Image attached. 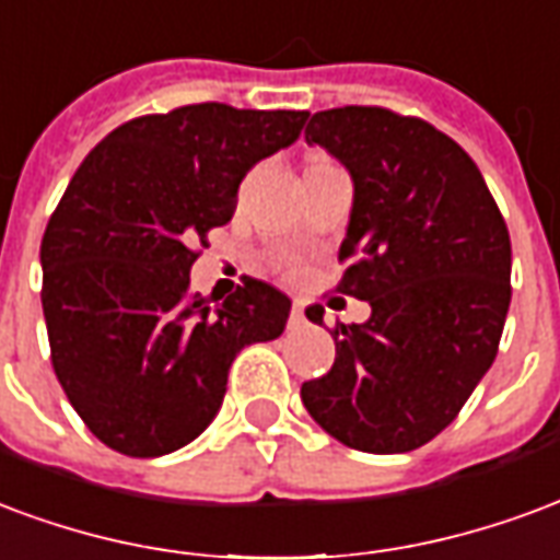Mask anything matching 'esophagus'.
Here are the masks:
<instances>
[{
  "label": "esophagus",
  "mask_w": 560,
  "mask_h": 560,
  "mask_svg": "<svg viewBox=\"0 0 560 560\" xmlns=\"http://www.w3.org/2000/svg\"><path fill=\"white\" fill-rule=\"evenodd\" d=\"M304 322H307V316H304V304H301V301H295V304H292V316H289V325H292V328H301Z\"/></svg>",
  "instance_id": "obj_1"
}]
</instances>
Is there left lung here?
I'll list each match as a JSON object with an SVG mask.
<instances>
[{
	"label": "left lung",
	"mask_w": 560,
	"mask_h": 560,
	"mask_svg": "<svg viewBox=\"0 0 560 560\" xmlns=\"http://www.w3.org/2000/svg\"><path fill=\"white\" fill-rule=\"evenodd\" d=\"M304 137L352 175L337 292L373 313L334 328V366L304 382L301 399L346 447L409 453L459 415L495 361L510 307L508 223L477 163L423 118L322 109ZM307 319L322 325V307Z\"/></svg>",
	"instance_id": "1"
}]
</instances>
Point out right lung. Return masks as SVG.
Returning <instances> with one entry per match:
<instances>
[{
  "instance_id": "1",
  "label": "right lung",
  "mask_w": 560,
  "mask_h": 560,
  "mask_svg": "<svg viewBox=\"0 0 560 560\" xmlns=\"http://www.w3.org/2000/svg\"><path fill=\"white\" fill-rule=\"evenodd\" d=\"M307 109L190 104L125 121L85 154L40 241L52 370L95 439L125 456L185 447L220 411L235 354L277 340L292 301L247 277L190 292L196 244L238 185L298 140Z\"/></svg>"
}]
</instances>
